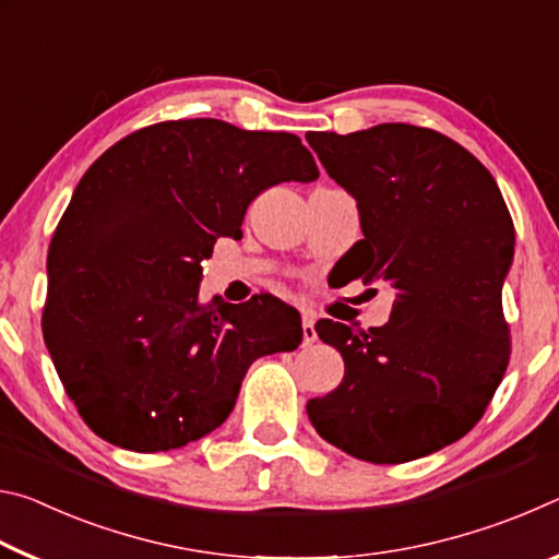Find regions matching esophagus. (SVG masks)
I'll list each match as a JSON object with an SVG mask.
<instances>
[{"instance_id": "1", "label": "esophagus", "mask_w": 559, "mask_h": 559, "mask_svg": "<svg viewBox=\"0 0 559 559\" xmlns=\"http://www.w3.org/2000/svg\"><path fill=\"white\" fill-rule=\"evenodd\" d=\"M316 340H318L316 318H313V313H308V310H302V343L310 345V343H316Z\"/></svg>"}]
</instances>
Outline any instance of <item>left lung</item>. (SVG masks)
I'll return each mask as SVG.
<instances>
[{
    "instance_id": "left-lung-1",
    "label": "left lung",
    "mask_w": 559,
    "mask_h": 559,
    "mask_svg": "<svg viewBox=\"0 0 559 559\" xmlns=\"http://www.w3.org/2000/svg\"><path fill=\"white\" fill-rule=\"evenodd\" d=\"M306 140L359 210L365 239L345 253V281L396 296L382 328L318 320L345 377L308 402V419L355 459L429 456L476 427L506 374L513 219L493 175L437 130L382 122Z\"/></svg>"
}]
</instances>
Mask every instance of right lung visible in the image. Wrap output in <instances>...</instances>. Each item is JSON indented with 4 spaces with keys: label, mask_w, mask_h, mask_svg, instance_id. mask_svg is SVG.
<instances>
[{
    "label": "right lung",
    "mask_w": 559,
    "mask_h": 559,
    "mask_svg": "<svg viewBox=\"0 0 559 559\" xmlns=\"http://www.w3.org/2000/svg\"><path fill=\"white\" fill-rule=\"evenodd\" d=\"M290 132L167 120L106 150L49 246L44 343L75 409L112 447L155 453L222 427L253 359L290 353L273 296L202 302V261L273 185L318 179Z\"/></svg>",
    "instance_id": "right-lung-1"
}]
</instances>
